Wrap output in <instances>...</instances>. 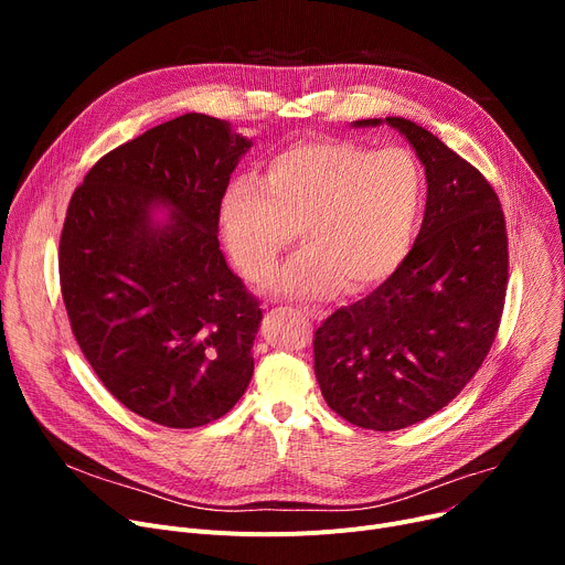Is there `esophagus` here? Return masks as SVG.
Returning a JSON list of instances; mask_svg holds the SVG:
<instances>
[{
    "label": "esophagus",
    "mask_w": 565,
    "mask_h": 565,
    "mask_svg": "<svg viewBox=\"0 0 565 565\" xmlns=\"http://www.w3.org/2000/svg\"><path fill=\"white\" fill-rule=\"evenodd\" d=\"M300 311L307 313L311 320H320V318H322V311L316 309V307H307V305H305V307H300Z\"/></svg>",
    "instance_id": "esophagus-1"
}]
</instances>
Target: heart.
Instances as JSON below:
<instances>
[{
	"label": "heart",
	"mask_w": 565,
	"mask_h": 565,
	"mask_svg": "<svg viewBox=\"0 0 565 565\" xmlns=\"http://www.w3.org/2000/svg\"><path fill=\"white\" fill-rule=\"evenodd\" d=\"M424 175L403 146L371 151L352 139H300L265 162L260 181L228 183L220 222L247 279L273 270L300 228L307 247L265 281L279 295L366 292L387 279L412 241Z\"/></svg>",
	"instance_id": "heart-1"
}]
</instances>
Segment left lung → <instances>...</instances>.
<instances>
[{
  "mask_svg": "<svg viewBox=\"0 0 565 565\" xmlns=\"http://www.w3.org/2000/svg\"><path fill=\"white\" fill-rule=\"evenodd\" d=\"M384 121L426 167L424 222L392 277L316 330L313 371L341 419L387 433L447 407L481 369L507 300L509 235L477 167L407 118Z\"/></svg>",
  "mask_w": 565,
  "mask_h": 565,
  "instance_id": "obj_1",
  "label": "left lung"
}]
</instances>
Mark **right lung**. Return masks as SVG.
<instances>
[{
  "mask_svg": "<svg viewBox=\"0 0 565 565\" xmlns=\"http://www.w3.org/2000/svg\"><path fill=\"white\" fill-rule=\"evenodd\" d=\"M249 146L220 118L183 114L103 156L68 203L58 281L77 345L116 401L167 428L224 417L254 373L263 313L217 241Z\"/></svg>",
  "mask_w": 565,
  "mask_h": 565,
  "instance_id": "add662e5",
  "label": "right lung"
}]
</instances>
